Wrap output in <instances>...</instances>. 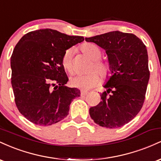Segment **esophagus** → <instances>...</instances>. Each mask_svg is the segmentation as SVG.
Segmentation results:
<instances>
[{
    "label": "esophagus",
    "instance_id": "esophagus-1",
    "mask_svg": "<svg viewBox=\"0 0 161 161\" xmlns=\"http://www.w3.org/2000/svg\"><path fill=\"white\" fill-rule=\"evenodd\" d=\"M88 94V92H86V91H83V90H82L81 91V95L82 96H85V95H87Z\"/></svg>",
    "mask_w": 161,
    "mask_h": 161
}]
</instances>
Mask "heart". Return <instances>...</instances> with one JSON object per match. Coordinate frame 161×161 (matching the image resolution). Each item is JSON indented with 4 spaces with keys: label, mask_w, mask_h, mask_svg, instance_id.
I'll return each mask as SVG.
<instances>
[{
    "label": "heart",
    "mask_w": 161,
    "mask_h": 161,
    "mask_svg": "<svg viewBox=\"0 0 161 161\" xmlns=\"http://www.w3.org/2000/svg\"><path fill=\"white\" fill-rule=\"evenodd\" d=\"M83 53L89 57L92 60L88 69V74L83 75H77L71 79L70 83L72 86L82 90H88L94 88L100 82V77L106 79L110 74V66L106 62L101 61L100 59L102 57V51L100 47L94 44H86L82 47ZM62 65L64 69L69 74H73L75 73V67L73 60V51L68 49L64 52L62 57ZM97 71V74L94 72Z\"/></svg>",
    "instance_id": "heart-1"
}]
</instances>
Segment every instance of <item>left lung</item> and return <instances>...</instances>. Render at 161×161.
I'll return each mask as SVG.
<instances>
[{"mask_svg": "<svg viewBox=\"0 0 161 161\" xmlns=\"http://www.w3.org/2000/svg\"><path fill=\"white\" fill-rule=\"evenodd\" d=\"M106 51L112 75L101 94V101L89 109L95 123L118 128L128 123L143 106L150 78L148 56L142 41L132 33L114 31L91 38Z\"/></svg>", "mask_w": 161, "mask_h": 161, "instance_id": "obj_1", "label": "left lung"}]
</instances>
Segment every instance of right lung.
Returning <instances> with one entry per match:
<instances>
[{
  "instance_id": "add662e5",
  "label": "right lung",
  "mask_w": 161,
  "mask_h": 161,
  "mask_svg": "<svg viewBox=\"0 0 161 161\" xmlns=\"http://www.w3.org/2000/svg\"><path fill=\"white\" fill-rule=\"evenodd\" d=\"M84 41L51 29L28 32L15 46L10 58L11 84L22 115L34 124L51 125L69 114L72 101L80 96L65 85L62 65L67 49Z\"/></svg>"
}]
</instances>
